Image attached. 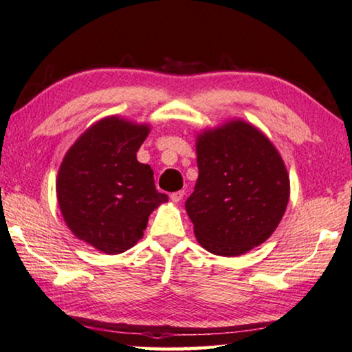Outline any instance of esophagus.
Instances as JSON below:
<instances>
[{"label": "esophagus", "mask_w": 352, "mask_h": 352, "mask_svg": "<svg viewBox=\"0 0 352 352\" xmlns=\"http://www.w3.org/2000/svg\"><path fill=\"white\" fill-rule=\"evenodd\" d=\"M185 196V191H177V192H172L170 194V200L172 202H180V200Z\"/></svg>", "instance_id": "1"}]
</instances>
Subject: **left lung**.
<instances>
[{
	"label": "left lung",
	"mask_w": 352,
	"mask_h": 352,
	"mask_svg": "<svg viewBox=\"0 0 352 352\" xmlns=\"http://www.w3.org/2000/svg\"><path fill=\"white\" fill-rule=\"evenodd\" d=\"M199 178L185 208L200 246L236 256L260 246L287 210L289 178L282 156L244 120L205 130L196 142Z\"/></svg>",
	"instance_id": "obj_1"
}]
</instances>
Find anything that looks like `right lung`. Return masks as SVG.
Wrapping results in <instances>:
<instances>
[{"label":"right lung","instance_id":"obj_1","mask_svg":"<svg viewBox=\"0 0 352 352\" xmlns=\"http://www.w3.org/2000/svg\"><path fill=\"white\" fill-rule=\"evenodd\" d=\"M148 125L119 117L98 120L76 139L59 167L56 192L67 227L104 254H122L142 238L148 216L167 196L136 152Z\"/></svg>","mask_w":352,"mask_h":352}]
</instances>
